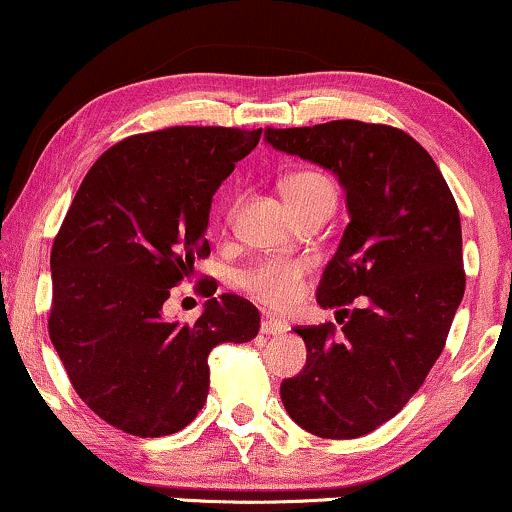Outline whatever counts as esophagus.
<instances>
[{
    "label": "esophagus",
    "mask_w": 512,
    "mask_h": 512,
    "mask_svg": "<svg viewBox=\"0 0 512 512\" xmlns=\"http://www.w3.org/2000/svg\"><path fill=\"white\" fill-rule=\"evenodd\" d=\"M285 330H287V327H285V323H280V320L266 318L261 323V334H268V337H270V334H282Z\"/></svg>",
    "instance_id": "1"
}]
</instances>
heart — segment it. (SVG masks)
I'll return each mask as SVG.
<instances>
[{
  "instance_id": "b5f03b06",
  "label": "heart",
  "mask_w": 512,
  "mask_h": 512,
  "mask_svg": "<svg viewBox=\"0 0 512 512\" xmlns=\"http://www.w3.org/2000/svg\"><path fill=\"white\" fill-rule=\"evenodd\" d=\"M282 192L299 216L315 211L320 206H332L337 199L332 180L318 170H296L282 180ZM232 208H227V218ZM308 277L306 261H289V258H268L258 266L242 273V287L254 296L256 301L266 304L275 311H285L299 301Z\"/></svg>"
}]
</instances>
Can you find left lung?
<instances>
[{"mask_svg":"<svg viewBox=\"0 0 512 512\" xmlns=\"http://www.w3.org/2000/svg\"><path fill=\"white\" fill-rule=\"evenodd\" d=\"M266 140L330 168L351 216L318 287L342 334L294 327L308 356L282 382V403L315 437H363L406 406L444 351L465 292L456 199L422 144L391 125L266 128Z\"/></svg>","mask_w":512,"mask_h":512,"instance_id":"left-lung-1","label":"left lung"}]
</instances>
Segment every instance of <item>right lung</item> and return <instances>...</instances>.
Segmentation results:
<instances>
[{
    "mask_svg": "<svg viewBox=\"0 0 512 512\" xmlns=\"http://www.w3.org/2000/svg\"><path fill=\"white\" fill-rule=\"evenodd\" d=\"M261 130L220 125L125 137L85 175L52 246L49 339L73 389L132 437H168L204 408L208 353L249 342L261 315L223 294L197 323L163 318L170 289L211 254V199Z\"/></svg>",
    "mask_w": 512,
    "mask_h": 512,
    "instance_id": "add662e5",
    "label": "right lung"
}]
</instances>
